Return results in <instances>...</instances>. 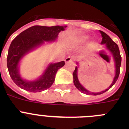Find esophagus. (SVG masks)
<instances>
[{
	"instance_id": "1",
	"label": "esophagus",
	"mask_w": 129,
	"mask_h": 129,
	"mask_svg": "<svg viewBox=\"0 0 129 129\" xmlns=\"http://www.w3.org/2000/svg\"><path fill=\"white\" fill-rule=\"evenodd\" d=\"M73 61L72 58L71 57H70V56L67 57L65 59V60H64V61H65L66 62H70V61Z\"/></svg>"
}]
</instances>
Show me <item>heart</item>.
<instances>
[{
    "label": "heart",
    "mask_w": 129,
    "mask_h": 129,
    "mask_svg": "<svg viewBox=\"0 0 129 129\" xmlns=\"http://www.w3.org/2000/svg\"><path fill=\"white\" fill-rule=\"evenodd\" d=\"M88 39V36H81V37H79L74 40V44H76V45L83 44V43H84Z\"/></svg>",
    "instance_id": "obj_1"
}]
</instances>
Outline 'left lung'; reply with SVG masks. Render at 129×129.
I'll use <instances>...</instances> for the list:
<instances>
[{
	"instance_id": "1",
	"label": "left lung",
	"mask_w": 129,
	"mask_h": 129,
	"mask_svg": "<svg viewBox=\"0 0 129 129\" xmlns=\"http://www.w3.org/2000/svg\"><path fill=\"white\" fill-rule=\"evenodd\" d=\"M100 33L102 35V41H101V44H105L107 46V49L111 52V53L112 54V56H113L114 60L115 62V68H116V74H115V77L114 78V80L112 81L110 86H109L107 89L105 90L104 91H101L100 92H91L90 91L87 90L86 89H85V88L83 87L80 84L79 81L78 80V78H77V67H76V69L74 71L73 73V77H74V85L76 86V87L82 93L85 94H87V95H100V94H103L104 92H107V90H109L112 86H113L116 83V81L118 80V77H119V72H120V67H121V57L120 52H119V48H118V44H116V43L112 40V39L109 37V35H107V34H105V32L102 31H100ZM77 64H78V63H77Z\"/></svg>"
}]
</instances>
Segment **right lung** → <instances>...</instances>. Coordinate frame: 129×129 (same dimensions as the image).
Returning a JSON list of instances; mask_svg holds the SVG:
<instances>
[{"instance_id":"obj_1","label":"right lung","mask_w":129,"mask_h":129,"mask_svg":"<svg viewBox=\"0 0 129 129\" xmlns=\"http://www.w3.org/2000/svg\"><path fill=\"white\" fill-rule=\"evenodd\" d=\"M66 27L31 26L20 33L12 41L8 50L7 66L10 77L18 86L26 91L38 92L45 90L52 86L57 72L64 65V61L50 64L43 74L33 81H28L21 78L19 72V64L25 55L41 45L44 41H54L57 38L59 33Z\"/></svg>"}]
</instances>
